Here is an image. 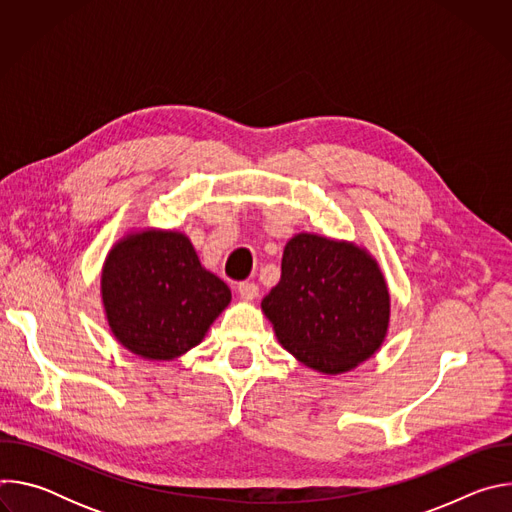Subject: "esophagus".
<instances>
[{
  "label": "esophagus",
  "instance_id": "1",
  "mask_svg": "<svg viewBox=\"0 0 512 512\" xmlns=\"http://www.w3.org/2000/svg\"><path fill=\"white\" fill-rule=\"evenodd\" d=\"M239 296L243 300H255L259 296V285L253 281H241L239 283Z\"/></svg>",
  "mask_w": 512,
  "mask_h": 512
}]
</instances>
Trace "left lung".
Wrapping results in <instances>:
<instances>
[{"mask_svg": "<svg viewBox=\"0 0 512 512\" xmlns=\"http://www.w3.org/2000/svg\"><path fill=\"white\" fill-rule=\"evenodd\" d=\"M389 289L377 261L348 241L298 233L261 308L277 340L306 367L338 375L371 358L389 328Z\"/></svg>", "mask_w": 512, "mask_h": 512, "instance_id": "8db88e82", "label": "left lung"}]
</instances>
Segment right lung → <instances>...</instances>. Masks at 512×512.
I'll return each mask as SVG.
<instances>
[{
  "instance_id": "add662e5",
  "label": "right lung",
  "mask_w": 512,
  "mask_h": 512,
  "mask_svg": "<svg viewBox=\"0 0 512 512\" xmlns=\"http://www.w3.org/2000/svg\"><path fill=\"white\" fill-rule=\"evenodd\" d=\"M103 306L121 346L170 360L200 344L231 289L206 271L186 235L148 229L123 237L101 275Z\"/></svg>"
}]
</instances>
